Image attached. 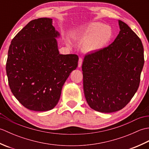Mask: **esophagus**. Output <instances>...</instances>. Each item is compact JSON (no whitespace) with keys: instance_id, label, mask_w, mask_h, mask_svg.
Segmentation results:
<instances>
[{"instance_id":"1","label":"esophagus","mask_w":149,"mask_h":149,"mask_svg":"<svg viewBox=\"0 0 149 149\" xmlns=\"http://www.w3.org/2000/svg\"><path fill=\"white\" fill-rule=\"evenodd\" d=\"M82 63H83V59H82L81 58H79V62H78L79 67H81L82 65Z\"/></svg>"}]
</instances>
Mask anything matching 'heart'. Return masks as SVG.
<instances>
[{
	"mask_svg": "<svg viewBox=\"0 0 149 149\" xmlns=\"http://www.w3.org/2000/svg\"><path fill=\"white\" fill-rule=\"evenodd\" d=\"M113 36L112 28L100 22H91L86 25L78 34L84 40L82 49L85 52H95L103 49Z\"/></svg>",
	"mask_w": 149,
	"mask_h": 149,
	"instance_id": "obj_1",
	"label": "heart"
}]
</instances>
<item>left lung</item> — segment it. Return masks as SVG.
<instances>
[{"mask_svg":"<svg viewBox=\"0 0 149 149\" xmlns=\"http://www.w3.org/2000/svg\"><path fill=\"white\" fill-rule=\"evenodd\" d=\"M120 33L108 47L85 56L82 65L85 98L91 109L113 113L123 108L136 92L144 65L143 44L118 20Z\"/></svg>","mask_w":149,"mask_h":149,"instance_id":"left-lung-1","label":"left lung"}]
</instances>
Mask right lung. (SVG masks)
Returning a JSON list of instances; mask_svg holds the SVG:
<instances>
[{
    "instance_id": "right-lung-1",
    "label": "right lung",
    "mask_w": 149,
    "mask_h": 149,
    "mask_svg": "<svg viewBox=\"0 0 149 149\" xmlns=\"http://www.w3.org/2000/svg\"><path fill=\"white\" fill-rule=\"evenodd\" d=\"M52 19L29 22L12 40L6 73L11 92L25 107L36 111L53 109L62 87L78 65L76 54H60L59 34Z\"/></svg>"
}]
</instances>
